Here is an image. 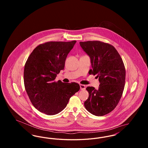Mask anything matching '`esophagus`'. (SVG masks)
Segmentation results:
<instances>
[{"instance_id":"1","label":"esophagus","mask_w":148,"mask_h":148,"mask_svg":"<svg viewBox=\"0 0 148 148\" xmlns=\"http://www.w3.org/2000/svg\"><path fill=\"white\" fill-rule=\"evenodd\" d=\"M80 88L81 90H85V85L83 84H80Z\"/></svg>"}]
</instances>
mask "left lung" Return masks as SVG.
Returning <instances> with one entry per match:
<instances>
[{
	"mask_svg": "<svg viewBox=\"0 0 148 148\" xmlns=\"http://www.w3.org/2000/svg\"><path fill=\"white\" fill-rule=\"evenodd\" d=\"M90 56L92 69L89 74L97 75L98 89L88 86V99L85 108L92 114L103 116L113 110L119 102L125 82V68L119 53L112 45L100 41L80 42Z\"/></svg>",
	"mask_w": 148,
	"mask_h": 148,
	"instance_id": "8db88e82",
	"label": "left lung"
}]
</instances>
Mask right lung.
<instances>
[{"label":"right lung","instance_id":"right-lung-1","mask_svg":"<svg viewBox=\"0 0 148 148\" xmlns=\"http://www.w3.org/2000/svg\"><path fill=\"white\" fill-rule=\"evenodd\" d=\"M76 42H44L29 56L24 69V86L32 104L39 112L49 115L60 112L71 97L79 90L80 85L77 83L55 81Z\"/></svg>","mask_w":148,"mask_h":148}]
</instances>
